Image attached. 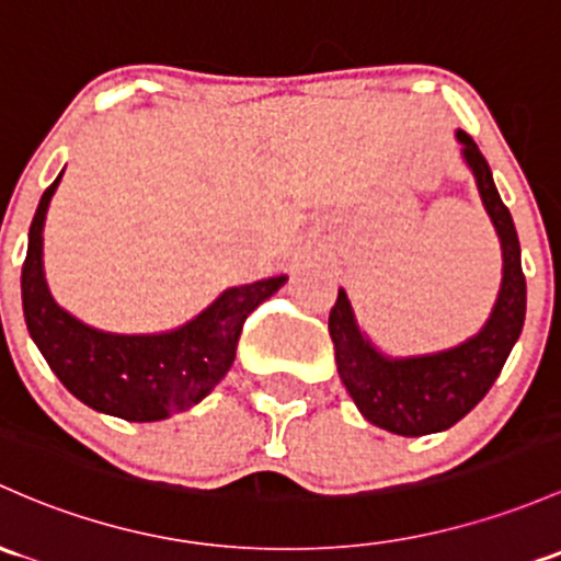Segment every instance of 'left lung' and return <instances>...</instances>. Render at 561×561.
I'll list each match as a JSON object with an SVG mask.
<instances>
[{"instance_id":"8db88e82","label":"left lung","mask_w":561,"mask_h":561,"mask_svg":"<svg viewBox=\"0 0 561 561\" xmlns=\"http://www.w3.org/2000/svg\"><path fill=\"white\" fill-rule=\"evenodd\" d=\"M457 141L503 247V285L486 325L451 350L420 357H387L359 330L344 290H339L328 320L339 376L359 414L376 427L405 438L449 430L479 405L522 335L527 314V282L514 217L500 198L492 169L473 137L457 131Z\"/></svg>"}]
</instances>
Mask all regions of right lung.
Instances as JSON below:
<instances>
[{"label":"right lung","instance_id":"add662e5","mask_svg":"<svg viewBox=\"0 0 561 561\" xmlns=\"http://www.w3.org/2000/svg\"><path fill=\"white\" fill-rule=\"evenodd\" d=\"M61 174L43 193L28 228L21 271L28 335L58 381L88 409L126 422H158L187 411L231 370L244 320L287 276L228 287L202 314L169 333L123 335L85 325L53 300L43 271L45 215Z\"/></svg>","mask_w":561,"mask_h":561}]
</instances>
